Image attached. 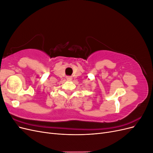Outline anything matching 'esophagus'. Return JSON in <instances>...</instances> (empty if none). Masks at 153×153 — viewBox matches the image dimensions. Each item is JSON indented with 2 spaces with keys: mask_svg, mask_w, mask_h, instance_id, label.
Segmentation results:
<instances>
[{
  "mask_svg": "<svg viewBox=\"0 0 153 153\" xmlns=\"http://www.w3.org/2000/svg\"><path fill=\"white\" fill-rule=\"evenodd\" d=\"M66 79L68 81H71L72 80V77L71 76H67Z\"/></svg>",
  "mask_w": 153,
  "mask_h": 153,
  "instance_id": "1",
  "label": "esophagus"
}]
</instances>
